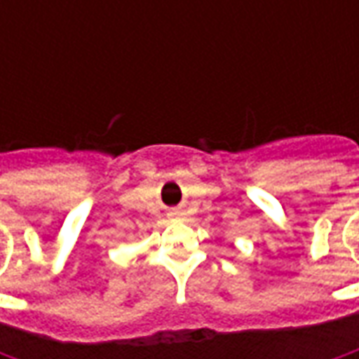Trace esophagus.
Returning <instances> with one entry per match:
<instances>
[{"instance_id":"esophagus-1","label":"esophagus","mask_w":359,"mask_h":359,"mask_svg":"<svg viewBox=\"0 0 359 359\" xmlns=\"http://www.w3.org/2000/svg\"><path fill=\"white\" fill-rule=\"evenodd\" d=\"M177 215H179V213H172V217H177Z\"/></svg>"}]
</instances>
